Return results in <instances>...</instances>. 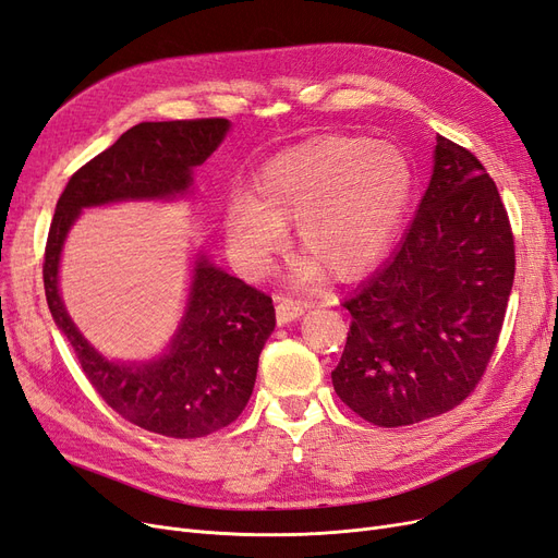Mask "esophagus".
Returning <instances> with one entry per match:
<instances>
[{"label": "esophagus", "mask_w": 558, "mask_h": 558, "mask_svg": "<svg viewBox=\"0 0 558 558\" xmlns=\"http://www.w3.org/2000/svg\"><path fill=\"white\" fill-rule=\"evenodd\" d=\"M303 315V303L296 299L284 296L278 301L276 305V317H278V325H287V322H294L296 317Z\"/></svg>", "instance_id": "esophagus-1"}]
</instances>
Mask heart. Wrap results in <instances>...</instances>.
Returning <instances> with one entry per match:
<instances>
[{"mask_svg": "<svg viewBox=\"0 0 558 558\" xmlns=\"http://www.w3.org/2000/svg\"><path fill=\"white\" fill-rule=\"evenodd\" d=\"M415 171L393 143L364 136H319L274 157L253 194H233L225 231L247 276H264L296 222L303 250L336 276L364 271L391 243L408 208ZM303 264L299 276H315Z\"/></svg>", "mask_w": 558, "mask_h": 558, "instance_id": "obj_1", "label": "heart"}]
</instances>
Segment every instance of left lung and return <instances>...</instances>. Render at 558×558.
Instances as JSON below:
<instances>
[{"mask_svg": "<svg viewBox=\"0 0 558 558\" xmlns=\"http://www.w3.org/2000/svg\"><path fill=\"white\" fill-rule=\"evenodd\" d=\"M514 280L508 210L482 161L436 138L428 190L405 239L343 301L352 322L333 389L375 426L463 403L496 350Z\"/></svg>", "mask_w": 558, "mask_h": 558, "instance_id": "obj_1", "label": "left lung"}]
</instances>
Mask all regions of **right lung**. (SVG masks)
I'll return each mask as SVG.
<instances>
[{
  "instance_id": "add662e5",
  "label": "right lung",
  "mask_w": 558,
  "mask_h": 558,
  "mask_svg": "<svg viewBox=\"0 0 558 558\" xmlns=\"http://www.w3.org/2000/svg\"><path fill=\"white\" fill-rule=\"evenodd\" d=\"M227 130L225 118L138 122L69 178L46 241L48 308L89 385L122 420L167 438H204L241 415L255 387L259 352L276 327L271 296L202 257L169 354L150 364H113L69 319L58 264L81 208L183 194L192 169L204 165Z\"/></svg>"
}]
</instances>
